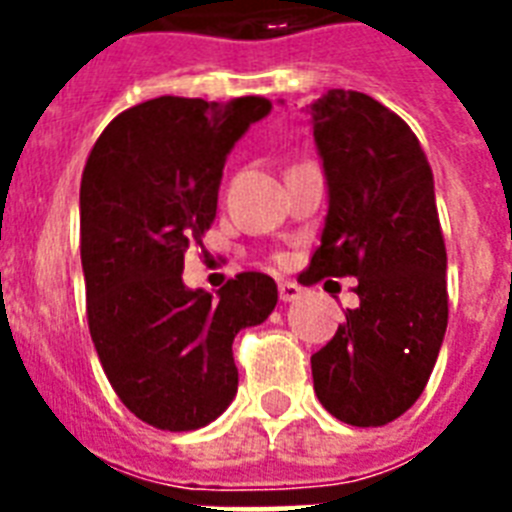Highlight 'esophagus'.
I'll return each instance as SVG.
<instances>
[{
	"mask_svg": "<svg viewBox=\"0 0 512 512\" xmlns=\"http://www.w3.org/2000/svg\"><path fill=\"white\" fill-rule=\"evenodd\" d=\"M303 295V287L295 281H279V297L284 303H295L297 297Z\"/></svg>",
	"mask_w": 512,
	"mask_h": 512,
	"instance_id": "34e87169",
	"label": "esophagus"
}]
</instances>
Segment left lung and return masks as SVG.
Here are the masks:
<instances>
[{
  "instance_id": "1",
  "label": "left lung",
  "mask_w": 512,
  "mask_h": 512,
  "mask_svg": "<svg viewBox=\"0 0 512 512\" xmlns=\"http://www.w3.org/2000/svg\"><path fill=\"white\" fill-rule=\"evenodd\" d=\"M308 114L329 209L300 281L358 279V308L311 356L313 390L340 422L377 428L420 398L446 335L433 172L409 124L364 92L329 90Z\"/></svg>"
}]
</instances>
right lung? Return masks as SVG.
Here are the masks:
<instances>
[{"instance_id": "right-lung-1", "label": "right lung", "mask_w": 512, "mask_h": 512, "mask_svg": "<svg viewBox=\"0 0 512 512\" xmlns=\"http://www.w3.org/2000/svg\"><path fill=\"white\" fill-rule=\"evenodd\" d=\"M271 114L265 98L146 100L92 148L79 191L87 321L111 388L138 420L196 430L239 388L233 337L279 300L265 273H239L217 297L183 284V260L217 212L225 159Z\"/></svg>"}]
</instances>
